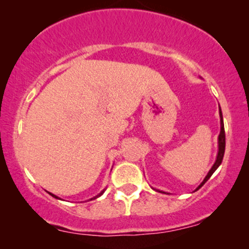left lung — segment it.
Here are the masks:
<instances>
[{
    "mask_svg": "<svg viewBox=\"0 0 249 249\" xmlns=\"http://www.w3.org/2000/svg\"><path fill=\"white\" fill-rule=\"evenodd\" d=\"M219 115H220V133H219V137H218V154H216V159H215V162L213 164V166L211 167V170L208 171L207 176L205 177V179L202 180L201 184L199 185L198 187H196V191H198L200 187L204 186L205 182L207 181L208 179L212 177V174L215 172L216 168H218L220 165H221L222 162V159H224V154H225V146H226V138H225V127H224V119H222V112H221V108L219 107ZM153 190H156V188H153ZM157 192H161V193H165V194H170V193H166L164 192V191H160V190H156Z\"/></svg>",
    "mask_w": 249,
    "mask_h": 249,
    "instance_id": "8db88e82",
    "label": "left lung"
}]
</instances>
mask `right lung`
<instances>
[{
  "label": "right lung",
  "instance_id": "obj_1",
  "mask_svg": "<svg viewBox=\"0 0 249 249\" xmlns=\"http://www.w3.org/2000/svg\"><path fill=\"white\" fill-rule=\"evenodd\" d=\"M104 191H105V190H103V191H102V192H101V193H99V194H97V196H93V198H91V199H90V200H93V199H97V198H98V196H102V194H103V193H104ZM48 193H49V194H50V196H53V198H56V199H59V198H58V196H55V194H53V193H50V192H48Z\"/></svg>",
  "mask_w": 249,
  "mask_h": 249
}]
</instances>
